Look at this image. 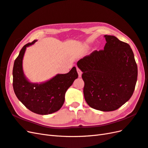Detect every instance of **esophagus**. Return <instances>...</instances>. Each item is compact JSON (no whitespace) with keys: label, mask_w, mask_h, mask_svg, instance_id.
<instances>
[{"label":"esophagus","mask_w":148,"mask_h":148,"mask_svg":"<svg viewBox=\"0 0 148 148\" xmlns=\"http://www.w3.org/2000/svg\"><path fill=\"white\" fill-rule=\"evenodd\" d=\"M77 73H78V75H79V77H81V76H82V71L80 70L78 67H77Z\"/></svg>","instance_id":"obj_1"}]
</instances>
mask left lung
Instances as JSON below:
<instances>
[{"label": "left lung", "mask_w": 148, "mask_h": 148, "mask_svg": "<svg viewBox=\"0 0 148 148\" xmlns=\"http://www.w3.org/2000/svg\"><path fill=\"white\" fill-rule=\"evenodd\" d=\"M103 50L84 57L77 65L83 73L84 95L92 108L111 112L132 97L138 67L130 46L112 35H105Z\"/></svg>", "instance_id": "8db88e82"}]
</instances>
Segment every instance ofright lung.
Masks as SVG:
<instances>
[{"instance_id": "add662e5", "label": "right lung", "mask_w": 148, "mask_h": 148, "mask_svg": "<svg viewBox=\"0 0 148 148\" xmlns=\"http://www.w3.org/2000/svg\"><path fill=\"white\" fill-rule=\"evenodd\" d=\"M37 40L25 45L15 60L13 68V87L16 97L28 110L39 115H48L60 110L65 100L67 90L77 79L73 67L67 74H58L45 82H32L26 77L23 69V60L27 47Z\"/></svg>"}]
</instances>
